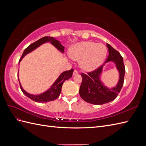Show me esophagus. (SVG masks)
I'll list each match as a JSON object with an SVG mask.
<instances>
[{
    "label": "esophagus",
    "mask_w": 146,
    "mask_h": 146,
    "mask_svg": "<svg viewBox=\"0 0 146 146\" xmlns=\"http://www.w3.org/2000/svg\"><path fill=\"white\" fill-rule=\"evenodd\" d=\"M78 74V72L77 70H74L73 72V76H76V75H77Z\"/></svg>",
    "instance_id": "esophagus-1"
}]
</instances>
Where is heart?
I'll use <instances>...</instances> for the list:
<instances>
[{
  "label": "heart",
  "mask_w": 146,
  "mask_h": 146,
  "mask_svg": "<svg viewBox=\"0 0 146 146\" xmlns=\"http://www.w3.org/2000/svg\"><path fill=\"white\" fill-rule=\"evenodd\" d=\"M70 58L80 61L81 68L85 71H92L102 65L107 57V48L103 44L83 41L76 44L70 49Z\"/></svg>",
  "instance_id": "heart-1"
}]
</instances>
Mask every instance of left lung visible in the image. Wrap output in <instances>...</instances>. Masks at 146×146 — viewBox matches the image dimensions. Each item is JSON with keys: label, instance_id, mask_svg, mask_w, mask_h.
Instances as JSON below:
<instances>
[{"label": "left lung", "instance_id": "obj_1", "mask_svg": "<svg viewBox=\"0 0 146 146\" xmlns=\"http://www.w3.org/2000/svg\"><path fill=\"white\" fill-rule=\"evenodd\" d=\"M107 46L109 54L105 63L111 61L116 64L119 73V82L115 87L111 89L104 85L100 80V75L103 68L102 65L93 71L87 72L86 74L81 73L82 82L79 90V94L81 98L88 103L102 105L110 102L116 98L123 85L125 69L122 56L120 53L109 44H107Z\"/></svg>", "mask_w": 146, "mask_h": 146}]
</instances>
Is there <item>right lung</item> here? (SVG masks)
I'll list each match as a JSON object with an SVG mask.
<instances>
[{
  "label": "right lung",
  "mask_w": 146,
  "mask_h": 146,
  "mask_svg": "<svg viewBox=\"0 0 146 146\" xmlns=\"http://www.w3.org/2000/svg\"><path fill=\"white\" fill-rule=\"evenodd\" d=\"M49 41L52 44L53 46H54L58 50L61 51V52H64V47L61 44L60 42V41L56 40V39L53 37L44 36L41 39H39V40L36 41V42L31 44L30 46H29L27 48H26L24 50L23 55H22L19 62H20L21 60L23 58V57L25 55H27V54H29V53L33 51V50L35 49V48H36L38 47L42 44L45 43L46 42H49ZM73 71H74V69H71L69 70H66V71L63 72L59 76V77L56 79V80L52 85L50 88H49V89H48L47 91H46V92H43L42 94H41L39 95H32V94H30L27 93V92L23 90V88H22L21 83L19 82L20 88L23 93L26 96L28 97L29 98L32 99V100L36 102H39V103L48 102L54 100L58 98L60 94L61 93V87H62L64 82L66 80H68V79L70 78L72 76Z\"/></svg>",
  "instance_id": "1"
}]
</instances>
